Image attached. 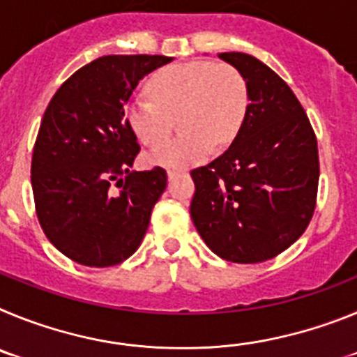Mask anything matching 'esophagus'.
I'll use <instances>...</instances> for the list:
<instances>
[{"instance_id":"1","label":"esophagus","mask_w":357,"mask_h":357,"mask_svg":"<svg viewBox=\"0 0 357 357\" xmlns=\"http://www.w3.org/2000/svg\"><path fill=\"white\" fill-rule=\"evenodd\" d=\"M182 172H176V169H168V178L169 181H173V178H176V176H181Z\"/></svg>"}]
</instances>
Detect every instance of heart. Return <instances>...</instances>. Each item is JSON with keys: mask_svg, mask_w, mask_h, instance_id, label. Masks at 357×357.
Masks as SVG:
<instances>
[{"mask_svg": "<svg viewBox=\"0 0 357 357\" xmlns=\"http://www.w3.org/2000/svg\"><path fill=\"white\" fill-rule=\"evenodd\" d=\"M150 96H132L125 105L127 125L141 143L153 146L172 130L179 114L183 134L157 145L150 164L188 168L200 162L213 146H227L241 130L248 110V85L239 69L209 61L162 69L148 84Z\"/></svg>", "mask_w": 357, "mask_h": 357, "instance_id": "heart-1", "label": "heart"}]
</instances>
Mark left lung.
Instances as JSON below:
<instances>
[{"mask_svg": "<svg viewBox=\"0 0 357 357\" xmlns=\"http://www.w3.org/2000/svg\"><path fill=\"white\" fill-rule=\"evenodd\" d=\"M248 85V110L229 150L191 172V220L230 263L273 259L304 234L317 207L320 160L304 107L275 71L247 53H220Z\"/></svg>", "mask_w": 357, "mask_h": 357, "instance_id": "1", "label": "left lung"}]
</instances>
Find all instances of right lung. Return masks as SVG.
Instances as JSON below:
<instances>
[{
	"label": "right lung",
	"mask_w": 357,
	"mask_h": 357,
	"mask_svg": "<svg viewBox=\"0 0 357 357\" xmlns=\"http://www.w3.org/2000/svg\"><path fill=\"white\" fill-rule=\"evenodd\" d=\"M172 61L100 56L71 75L44 112L31 155L36 213L50 243L75 263L114 266L146 234L168 175L160 166L130 172L141 146L125 103L144 75Z\"/></svg>",
	"instance_id": "add662e5"
}]
</instances>
